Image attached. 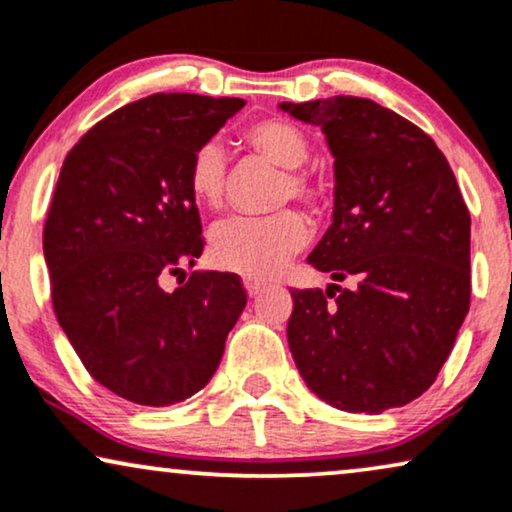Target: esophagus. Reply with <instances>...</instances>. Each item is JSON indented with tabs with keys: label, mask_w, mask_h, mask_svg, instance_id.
<instances>
[{
	"label": "esophagus",
	"mask_w": 512,
	"mask_h": 512,
	"mask_svg": "<svg viewBox=\"0 0 512 512\" xmlns=\"http://www.w3.org/2000/svg\"><path fill=\"white\" fill-rule=\"evenodd\" d=\"M265 287H268V284L256 280V277H244V289H247V294L251 298H256L258 294H261V291H265Z\"/></svg>",
	"instance_id": "obj_1"
}]
</instances>
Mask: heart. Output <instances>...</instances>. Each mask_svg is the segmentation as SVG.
Returning a JSON list of instances; mask_svg holds the SVG:
<instances>
[{"mask_svg": "<svg viewBox=\"0 0 512 512\" xmlns=\"http://www.w3.org/2000/svg\"><path fill=\"white\" fill-rule=\"evenodd\" d=\"M244 143L258 155L284 167L280 202H287L291 197L308 204L322 202V181L313 171L303 169V162L310 155V143L296 124L287 119H261L247 126ZM185 181L190 195L202 207H221L228 188V159L221 143L204 141L192 150ZM308 240L310 225L296 211H277L270 216H232L211 230L209 254L218 268L265 280L277 275Z\"/></svg>", "mask_w": 512, "mask_h": 512, "instance_id": "b5f03b06", "label": "heart"}]
</instances>
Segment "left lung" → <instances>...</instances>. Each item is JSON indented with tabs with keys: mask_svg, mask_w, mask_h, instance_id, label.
<instances>
[{
	"mask_svg": "<svg viewBox=\"0 0 512 512\" xmlns=\"http://www.w3.org/2000/svg\"><path fill=\"white\" fill-rule=\"evenodd\" d=\"M280 108L320 126L334 155V214L308 263L355 282L291 291V357L331 407H402L433 386L470 308V214L454 171L433 138L369 98Z\"/></svg>",
	"mask_w": 512,
	"mask_h": 512,
	"instance_id": "obj_1",
	"label": "left lung"
}]
</instances>
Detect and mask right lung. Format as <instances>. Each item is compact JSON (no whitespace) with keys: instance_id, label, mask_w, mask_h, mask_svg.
<instances>
[{"instance_id":"add662e5","label":"right lung","mask_w":512,"mask_h":512,"mask_svg":"<svg viewBox=\"0 0 512 512\" xmlns=\"http://www.w3.org/2000/svg\"><path fill=\"white\" fill-rule=\"evenodd\" d=\"M242 98L152 94L91 126L65 157L44 225L58 324L101 386L145 407L202 390L247 294L232 272H192L202 223L185 171Z\"/></svg>"}]
</instances>
